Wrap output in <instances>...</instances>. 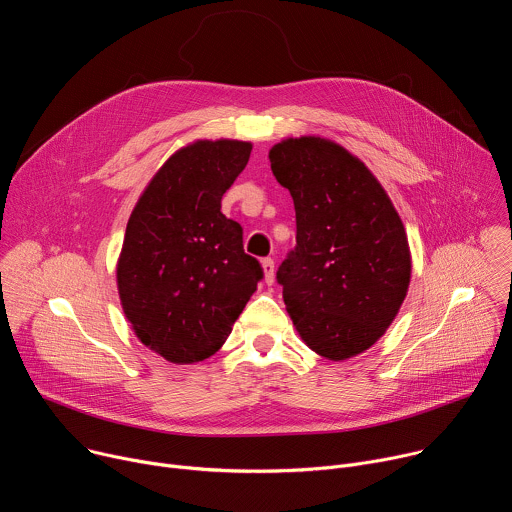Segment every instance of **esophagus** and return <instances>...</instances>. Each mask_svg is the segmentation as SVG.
Segmentation results:
<instances>
[{
    "label": "esophagus",
    "instance_id": "esophagus-1",
    "mask_svg": "<svg viewBox=\"0 0 512 512\" xmlns=\"http://www.w3.org/2000/svg\"><path fill=\"white\" fill-rule=\"evenodd\" d=\"M261 267H263V277H265V283L271 285L275 281V261L271 257L263 259L261 261Z\"/></svg>",
    "mask_w": 512,
    "mask_h": 512
}]
</instances>
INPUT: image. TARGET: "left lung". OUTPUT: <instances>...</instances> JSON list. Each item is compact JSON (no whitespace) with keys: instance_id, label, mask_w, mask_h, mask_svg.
<instances>
[{"instance_id":"1","label":"left lung","mask_w":512,"mask_h":512,"mask_svg":"<svg viewBox=\"0 0 512 512\" xmlns=\"http://www.w3.org/2000/svg\"><path fill=\"white\" fill-rule=\"evenodd\" d=\"M271 170L295 205L297 245L277 269L287 313L321 358H354L386 333L408 293L406 229L372 170L321 136L285 138Z\"/></svg>"}]
</instances>
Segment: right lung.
Returning a JSON list of instances; mask_svg holds the SVG:
<instances>
[{
    "mask_svg": "<svg viewBox=\"0 0 512 512\" xmlns=\"http://www.w3.org/2000/svg\"><path fill=\"white\" fill-rule=\"evenodd\" d=\"M251 142L197 140L179 148L140 195L116 265L118 295L140 342L173 364L221 350L263 277L221 199Z\"/></svg>",
    "mask_w": 512,
    "mask_h": 512,
    "instance_id": "obj_1",
    "label": "right lung"
}]
</instances>
